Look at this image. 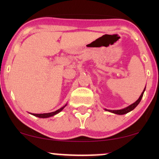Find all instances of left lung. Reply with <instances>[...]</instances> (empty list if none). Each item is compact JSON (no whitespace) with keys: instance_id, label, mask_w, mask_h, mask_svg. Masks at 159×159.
I'll list each match as a JSON object with an SVG mask.
<instances>
[{"instance_id":"1","label":"left lung","mask_w":159,"mask_h":159,"mask_svg":"<svg viewBox=\"0 0 159 159\" xmlns=\"http://www.w3.org/2000/svg\"><path fill=\"white\" fill-rule=\"evenodd\" d=\"M145 90V88L144 89V90H143V92L142 93V94H141V95L140 96V98H138V101L134 102V103L131 104V105L128 106V107L125 108H123V109H121V110H107V109H106V111H110V112L114 113V114H119V115L125 114H127V113H128V112L131 111L133 110L134 108H135L136 106L138 105L139 103H140V102L141 99H142V98H143V93H144Z\"/></svg>"}]
</instances>
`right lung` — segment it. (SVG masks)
<instances>
[{
  "label": "right lung",
  "instance_id": "right-lung-1",
  "mask_svg": "<svg viewBox=\"0 0 159 159\" xmlns=\"http://www.w3.org/2000/svg\"><path fill=\"white\" fill-rule=\"evenodd\" d=\"M66 106V105H65L64 106H63L62 108H59V109L56 110V111H53V112H51V113H48V114H33L32 115H34V116H35L40 117V118H48V117L54 116L55 114H58V113H59L61 111L63 110V108H64Z\"/></svg>",
  "mask_w": 159,
  "mask_h": 159
}]
</instances>
